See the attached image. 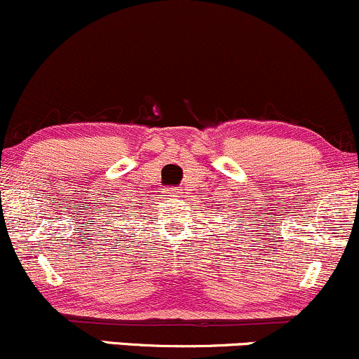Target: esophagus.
I'll return each mask as SVG.
<instances>
[{
    "label": "esophagus",
    "instance_id": "34e87169",
    "mask_svg": "<svg viewBox=\"0 0 359 359\" xmlns=\"http://www.w3.org/2000/svg\"><path fill=\"white\" fill-rule=\"evenodd\" d=\"M168 195H169V196H178V191H175V190H168Z\"/></svg>",
    "mask_w": 359,
    "mask_h": 359
}]
</instances>
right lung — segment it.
Segmentation results:
<instances>
[{
  "instance_id": "right-lung-1",
  "label": "right lung",
  "mask_w": 359,
  "mask_h": 359,
  "mask_svg": "<svg viewBox=\"0 0 359 359\" xmlns=\"http://www.w3.org/2000/svg\"><path fill=\"white\" fill-rule=\"evenodd\" d=\"M127 207H130V205H127Z\"/></svg>"
}]
</instances>
